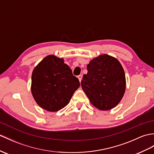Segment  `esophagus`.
Listing matches in <instances>:
<instances>
[{
	"instance_id": "1",
	"label": "esophagus",
	"mask_w": 154,
	"mask_h": 154,
	"mask_svg": "<svg viewBox=\"0 0 154 154\" xmlns=\"http://www.w3.org/2000/svg\"><path fill=\"white\" fill-rule=\"evenodd\" d=\"M78 79H79V81L81 82V80H82V77H83V76L81 75H78Z\"/></svg>"
}]
</instances>
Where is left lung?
<instances>
[{
	"label": "left lung",
	"mask_w": 154,
	"mask_h": 154,
	"mask_svg": "<svg viewBox=\"0 0 154 154\" xmlns=\"http://www.w3.org/2000/svg\"><path fill=\"white\" fill-rule=\"evenodd\" d=\"M81 87L90 102L100 110L116 107L126 88L125 75L120 62L108 54L92 59L87 66Z\"/></svg>",
	"instance_id": "obj_1"
}]
</instances>
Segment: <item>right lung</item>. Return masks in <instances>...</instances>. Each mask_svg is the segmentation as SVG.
Masks as SVG:
<instances>
[{
  "mask_svg": "<svg viewBox=\"0 0 154 154\" xmlns=\"http://www.w3.org/2000/svg\"><path fill=\"white\" fill-rule=\"evenodd\" d=\"M79 86L63 60L54 55L45 57L32 73V94L38 105L49 112H57L68 104Z\"/></svg>",
  "mask_w": 154,
  "mask_h": 154,
  "instance_id": "right-lung-1",
  "label": "right lung"
}]
</instances>
